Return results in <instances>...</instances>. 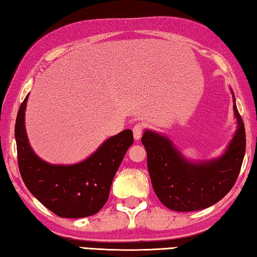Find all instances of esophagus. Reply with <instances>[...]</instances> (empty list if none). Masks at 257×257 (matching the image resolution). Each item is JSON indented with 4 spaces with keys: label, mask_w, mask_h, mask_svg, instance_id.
Here are the masks:
<instances>
[{
    "label": "esophagus",
    "mask_w": 257,
    "mask_h": 257,
    "mask_svg": "<svg viewBox=\"0 0 257 257\" xmlns=\"http://www.w3.org/2000/svg\"><path fill=\"white\" fill-rule=\"evenodd\" d=\"M133 132H134V138L136 139V141H139L143 135V132H144V125H143L142 123H137L134 127Z\"/></svg>",
    "instance_id": "esophagus-1"
}]
</instances>
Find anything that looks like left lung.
<instances>
[{
	"label": "left lung",
	"mask_w": 257,
	"mask_h": 257,
	"mask_svg": "<svg viewBox=\"0 0 257 257\" xmlns=\"http://www.w3.org/2000/svg\"><path fill=\"white\" fill-rule=\"evenodd\" d=\"M237 129L223 153L210 160H191L167 135L145 129L142 143L156 196L177 212L203 210L227 195L236 182L246 150L245 127L232 89Z\"/></svg>",
	"instance_id": "obj_1"
}]
</instances>
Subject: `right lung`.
Returning <instances> with one entry per match:
<instances>
[{"mask_svg": "<svg viewBox=\"0 0 257 257\" xmlns=\"http://www.w3.org/2000/svg\"><path fill=\"white\" fill-rule=\"evenodd\" d=\"M29 94L20 105L15 136L19 170L26 187L43 205L61 217L90 216L104 206L113 178L134 143L130 129L104 141L88 158L73 164H53L30 146L25 125Z\"/></svg>", "mask_w": 257, "mask_h": 257, "instance_id": "obj_1", "label": "right lung"}]
</instances>
